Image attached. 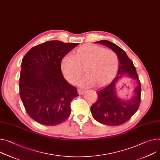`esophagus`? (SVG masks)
Segmentation results:
<instances>
[{"instance_id":"esophagus-1","label":"esophagus","mask_w":160,"mask_h":160,"mask_svg":"<svg viewBox=\"0 0 160 160\" xmlns=\"http://www.w3.org/2000/svg\"><path fill=\"white\" fill-rule=\"evenodd\" d=\"M85 92V91L81 90V89H78V93L79 95H82Z\"/></svg>"}]
</instances>
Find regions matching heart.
Returning <instances> with one entry per match:
<instances>
[{
	"mask_svg": "<svg viewBox=\"0 0 160 160\" xmlns=\"http://www.w3.org/2000/svg\"><path fill=\"white\" fill-rule=\"evenodd\" d=\"M118 57L115 52L93 44L80 46L73 55L64 57L61 62V70L66 80L75 84L82 74L81 86H103L115 76L118 68Z\"/></svg>",
	"mask_w": 160,
	"mask_h": 160,
	"instance_id": "obj_1",
	"label": "heart"
}]
</instances>
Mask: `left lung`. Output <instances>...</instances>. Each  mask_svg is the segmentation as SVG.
I'll return each mask as SVG.
<instances>
[{
    "label": "left lung",
    "mask_w": 160,
    "mask_h": 160,
    "mask_svg": "<svg viewBox=\"0 0 160 160\" xmlns=\"http://www.w3.org/2000/svg\"><path fill=\"white\" fill-rule=\"evenodd\" d=\"M94 42L107 47L115 52L118 57L119 66L117 76L113 81L96 92L98 99L92 105L91 112L93 118L101 124L111 126H119L127 122L138 108L141 94L138 76L132 61L122 48L107 40ZM124 77H128L137 82L136 88L133 91L134 95L129 100L122 99L117 92V84Z\"/></svg>",
    "instance_id": "left-lung-1"
}]
</instances>
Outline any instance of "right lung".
<instances>
[{"label":"right lung","instance_id":"add662e5","mask_svg":"<svg viewBox=\"0 0 160 160\" xmlns=\"http://www.w3.org/2000/svg\"><path fill=\"white\" fill-rule=\"evenodd\" d=\"M79 43L50 41L32 48L21 64L20 95L30 117L45 126H55L70 115L71 101L78 96L61 71L65 55Z\"/></svg>","mask_w":160,"mask_h":160}]
</instances>
